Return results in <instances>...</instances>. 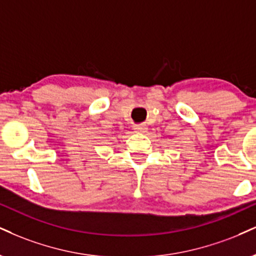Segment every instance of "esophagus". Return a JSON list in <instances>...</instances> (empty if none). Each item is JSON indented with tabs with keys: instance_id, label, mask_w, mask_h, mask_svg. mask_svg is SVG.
Returning a JSON list of instances; mask_svg holds the SVG:
<instances>
[{
	"instance_id": "esophagus-1",
	"label": "esophagus",
	"mask_w": 256,
	"mask_h": 256,
	"mask_svg": "<svg viewBox=\"0 0 256 256\" xmlns=\"http://www.w3.org/2000/svg\"><path fill=\"white\" fill-rule=\"evenodd\" d=\"M134 130H137L138 132H146L148 130V126L146 124H140V125H134Z\"/></svg>"
}]
</instances>
